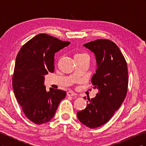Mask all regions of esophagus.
<instances>
[{"label":"esophagus","instance_id":"1","mask_svg":"<svg viewBox=\"0 0 146 146\" xmlns=\"http://www.w3.org/2000/svg\"><path fill=\"white\" fill-rule=\"evenodd\" d=\"M67 95L68 96H77V94L72 91H69L67 92Z\"/></svg>","mask_w":146,"mask_h":146}]
</instances>
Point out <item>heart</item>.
Returning <instances> with one entry per match:
<instances>
[{"mask_svg": "<svg viewBox=\"0 0 146 146\" xmlns=\"http://www.w3.org/2000/svg\"><path fill=\"white\" fill-rule=\"evenodd\" d=\"M78 55H83V54H78Z\"/></svg>", "mask_w": 146, "mask_h": 146, "instance_id": "heart-1", "label": "heart"}]
</instances>
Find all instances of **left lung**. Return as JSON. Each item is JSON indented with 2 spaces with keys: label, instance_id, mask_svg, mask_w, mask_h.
<instances>
[{
  "label": "left lung",
  "instance_id": "1",
  "mask_svg": "<svg viewBox=\"0 0 146 146\" xmlns=\"http://www.w3.org/2000/svg\"><path fill=\"white\" fill-rule=\"evenodd\" d=\"M83 46L96 57L97 69L91 82L99 93L77 116L83 125L94 129L107 123L124 100L129 82L127 64L117 46L108 39H98Z\"/></svg>",
  "mask_w": 146,
  "mask_h": 146
}]
</instances>
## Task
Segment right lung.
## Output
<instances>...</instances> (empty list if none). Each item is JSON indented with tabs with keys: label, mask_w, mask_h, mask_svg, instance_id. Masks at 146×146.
Segmentation results:
<instances>
[{
	"label": "right lung",
	"mask_w": 146,
	"mask_h": 146,
	"mask_svg": "<svg viewBox=\"0 0 146 146\" xmlns=\"http://www.w3.org/2000/svg\"><path fill=\"white\" fill-rule=\"evenodd\" d=\"M70 43L41 33L26 42L17 55L13 91L26 117L36 124L50 121L66 96L63 90L50 88L47 91L44 83L45 75L54 72L55 54Z\"/></svg>",
	"instance_id": "right-lung-1"
}]
</instances>
